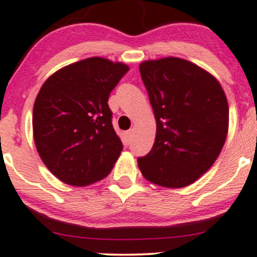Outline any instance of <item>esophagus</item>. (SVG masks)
Returning a JSON list of instances; mask_svg holds the SVG:
<instances>
[{
	"mask_svg": "<svg viewBox=\"0 0 257 257\" xmlns=\"http://www.w3.org/2000/svg\"><path fill=\"white\" fill-rule=\"evenodd\" d=\"M133 134H134V132H133V131H128V132L125 133V141H126V143H128V144L132 141Z\"/></svg>",
	"mask_w": 257,
	"mask_h": 257,
	"instance_id": "34e87169",
	"label": "esophagus"
}]
</instances>
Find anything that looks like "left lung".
Masks as SVG:
<instances>
[{
    "label": "left lung",
    "instance_id": "1",
    "mask_svg": "<svg viewBox=\"0 0 257 257\" xmlns=\"http://www.w3.org/2000/svg\"><path fill=\"white\" fill-rule=\"evenodd\" d=\"M155 113L152 150L138 158L152 184L180 188L210 169L228 133V102L211 73L181 58L143 61L139 66Z\"/></svg>",
    "mask_w": 257,
    "mask_h": 257
}]
</instances>
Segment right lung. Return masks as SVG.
Wrapping results in <instances>:
<instances>
[{
	"label": "right lung",
	"instance_id": "obj_1",
	"mask_svg": "<svg viewBox=\"0 0 257 257\" xmlns=\"http://www.w3.org/2000/svg\"><path fill=\"white\" fill-rule=\"evenodd\" d=\"M129 70L108 59H83L47 78L34 104L37 152L53 175L88 186L110 174L123 150L114 132L108 95Z\"/></svg>",
	"mask_w": 257,
	"mask_h": 257
}]
</instances>
